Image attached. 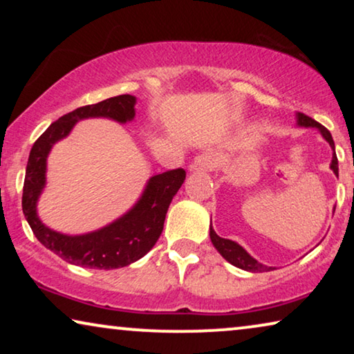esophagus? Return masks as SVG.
I'll return each mask as SVG.
<instances>
[{"label":"esophagus","mask_w":354,"mask_h":354,"mask_svg":"<svg viewBox=\"0 0 354 354\" xmlns=\"http://www.w3.org/2000/svg\"><path fill=\"white\" fill-rule=\"evenodd\" d=\"M214 167H216V159L209 153L198 154L190 164L192 172H207V171H212Z\"/></svg>","instance_id":"obj_1"}]
</instances>
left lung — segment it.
Listing matches in <instances>:
<instances>
[{
    "instance_id": "1",
    "label": "left lung",
    "mask_w": 354,
    "mask_h": 354,
    "mask_svg": "<svg viewBox=\"0 0 354 354\" xmlns=\"http://www.w3.org/2000/svg\"><path fill=\"white\" fill-rule=\"evenodd\" d=\"M297 118H298V125H301V127H317L319 130H321L322 137L327 140L328 145H330L332 149H333V158H332L330 169L333 171V174H335V176L338 177V159H337V154H335V143H333V138H332L330 132H328V130L324 127V125L316 122V120L311 119L306 114L298 113ZM209 235H211L212 245L216 246V250L219 251V253L224 256V258L229 261L230 264H234L235 268L248 270V272H266V270L272 269V268H268V266L258 263V261H256L254 258H251V256L246 253V251L241 248L239 243H235V241L227 240V239H221V236L216 234L212 227H209Z\"/></svg>"
}]
</instances>
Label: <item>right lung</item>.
<instances>
[{
    "label": "right lung",
    "mask_w": 354,
    "mask_h": 354,
    "mask_svg": "<svg viewBox=\"0 0 354 354\" xmlns=\"http://www.w3.org/2000/svg\"><path fill=\"white\" fill-rule=\"evenodd\" d=\"M135 96L119 95L67 113L43 132L28 154L24 180L22 211L38 241L67 263L90 269H118L143 258L161 236L169 205L185 180L183 169L149 178L142 198L127 214L101 230L69 236L48 229L37 216V200L45 187L46 156L57 140L64 138L77 120L109 118L124 124L135 118Z\"/></svg>",
    "instance_id": "obj_1"
}]
</instances>
